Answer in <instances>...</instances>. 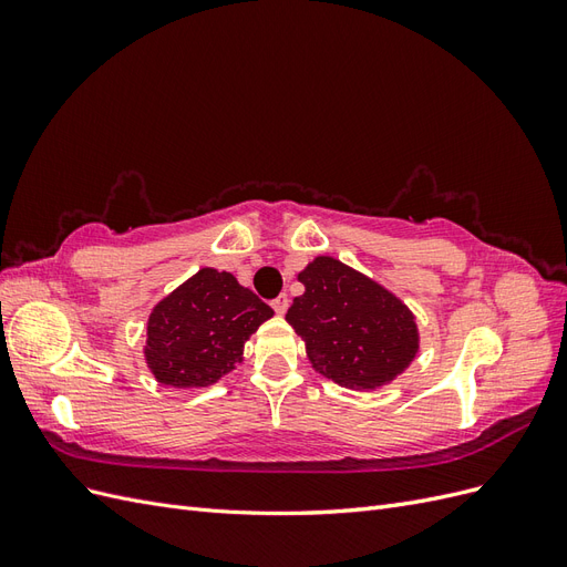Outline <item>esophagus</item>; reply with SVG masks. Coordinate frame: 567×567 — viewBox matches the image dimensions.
Masks as SVG:
<instances>
[{
  "label": "esophagus",
  "instance_id": "obj_1",
  "mask_svg": "<svg viewBox=\"0 0 567 567\" xmlns=\"http://www.w3.org/2000/svg\"><path fill=\"white\" fill-rule=\"evenodd\" d=\"M288 296H279V298H274L271 300V307H274V312L277 315H286V310H288Z\"/></svg>",
  "mask_w": 567,
  "mask_h": 567
}]
</instances>
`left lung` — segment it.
Listing matches in <instances>:
<instances>
[{
	"label": "left lung",
	"instance_id": "8db88e82",
	"mask_svg": "<svg viewBox=\"0 0 567 567\" xmlns=\"http://www.w3.org/2000/svg\"><path fill=\"white\" fill-rule=\"evenodd\" d=\"M298 281L305 293L286 321L305 340L312 367L350 390H375L414 362L419 326L388 288L333 257H317Z\"/></svg>",
	"mask_w": 567,
	"mask_h": 567
}]
</instances>
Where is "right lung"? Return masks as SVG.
<instances>
[{"instance_id": "obj_1", "label": "right lung", "mask_w": 567, "mask_h": 567, "mask_svg": "<svg viewBox=\"0 0 567 567\" xmlns=\"http://www.w3.org/2000/svg\"><path fill=\"white\" fill-rule=\"evenodd\" d=\"M271 315L234 274L205 267L153 307L146 364L163 385H213L241 362L244 342Z\"/></svg>"}]
</instances>
